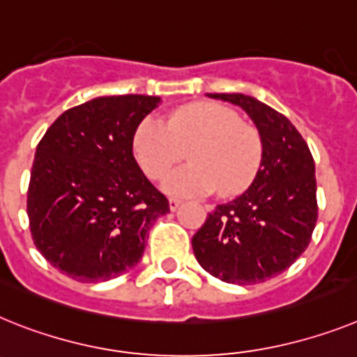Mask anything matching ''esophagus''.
Here are the masks:
<instances>
[{"label": "esophagus", "instance_id": "1", "mask_svg": "<svg viewBox=\"0 0 357 357\" xmlns=\"http://www.w3.org/2000/svg\"><path fill=\"white\" fill-rule=\"evenodd\" d=\"M181 200L178 199H169V209H172V211H176V209L181 208Z\"/></svg>", "mask_w": 357, "mask_h": 357}]
</instances>
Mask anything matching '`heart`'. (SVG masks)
Instances as JSON below:
<instances>
[{"label": "heart", "instance_id": "1", "mask_svg": "<svg viewBox=\"0 0 357 357\" xmlns=\"http://www.w3.org/2000/svg\"><path fill=\"white\" fill-rule=\"evenodd\" d=\"M185 146L191 162L175 169L164 182V190L176 197L242 193L257 178L264 158L257 128L240 123L234 109L218 102L176 109L166 124L148 115L132 137L133 157L153 181L162 178L181 160Z\"/></svg>", "mask_w": 357, "mask_h": 357}]
</instances>
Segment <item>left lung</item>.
Returning a JSON list of instances; mask_svg holds the SVG:
<instances>
[{
	"label": "left lung",
	"mask_w": 357,
	"mask_h": 357,
	"mask_svg": "<svg viewBox=\"0 0 357 357\" xmlns=\"http://www.w3.org/2000/svg\"><path fill=\"white\" fill-rule=\"evenodd\" d=\"M248 112L264 142L260 172L248 190L218 204L195 233L193 252L215 278L238 285L266 282L307 249L316 220L314 158L285 115L242 93H209Z\"/></svg>",
	"instance_id": "obj_1"
}]
</instances>
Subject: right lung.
<instances>
[{
	"instance_id": "right-lung-1",
	"label": "right lung",
	"mask_w": 357,
	"mask_h": 357,
	"mask_svg": "<svg viewBox=\"0 0 357 357\" xmlns=\"http://www.w3.org/2000/svg\"><path fill=\"white\" fill-rule=\"evenodd\" d=\"M153 96L97 97L66 109L39 141L26 213L32 240L77 282H106L137 266L149 225L169 202L132 151Z\"/></svg>"
}]
</instances>
